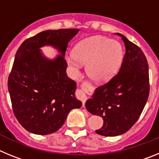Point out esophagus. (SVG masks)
<instances>
[{"mask_svg":"<svg viewBox=\"0 0 159 159\" xmlns=\"http://www.w3.org/2000/svg\"><path fill=\"white\" fill-rule=\"evenodd\" d=\"M76 97L79 99H80L83 102V107H84L85 102L88 100V96L84 92L83 90H77L76 91Z\"/></svg>","mask_w":159,"mask_h":159,"instance_id":"1","label":"esophagus"}]
</instances>
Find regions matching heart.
<instances>
[{
  "label": "heart",
  "instance_id": "obj_1",
  "mask_svg": "<svg viewBox=\"0 0 159 159\" xmlns=\"http://www.w3.org/2000/svg\"><path fill=\"white\" fill-rule=\"evenodd\" d=\"M123 58V48L116 40L102 36L88 38L78 43L74 53L66 57L74 73H78L82 64L87 63V72L95 82H103L118 71Z\"/></svg>",
  "mask_w": 159,
  "mask_h": 159
}]
</instances>
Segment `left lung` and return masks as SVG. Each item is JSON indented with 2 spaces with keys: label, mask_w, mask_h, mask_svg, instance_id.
<instances>
[{
  "label": "left lung",
  "mask_w": 159,
  "mask_h": 159,
  "mask_svg": "<svg viewBox=\"0 0 159 159\" xmlns=\"http://www.w3.org/2000/svg\"><path fill=\"white\" fill-rule=\"evenodd\" d=\"M122 37L126 48L118 74L95 89L86 102L87 110L103 119L98 134L117 136L124 134L137 122L147 103L150 92L148 63L139 47Z\"/></svg>",
  "instance_id": "obj_1"
}]
</instances>
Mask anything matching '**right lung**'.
I'll use <instances>...</instances> for the list:
<instances>
[{"mask_svg": "<svg viewBox=\"0 0 159 159\" xmlns=\"http://www.w3.org/2000/svg\"><path fill=\"white\" fill-rule=\"evenodd\" d=\"M79 31H43L25 40L16 52L8 88L14 115L31 133H54L64 125L70 111L82 106L75 95L76 84L67 75L64 59L67 43ZM48 45L61 55L53 60L46 58L40 48Z\"/></svg>", "mask_w": 159, "mask_h": 159, "instance_id": "right-lung-1", "label": "right lung"}]
</instances>
